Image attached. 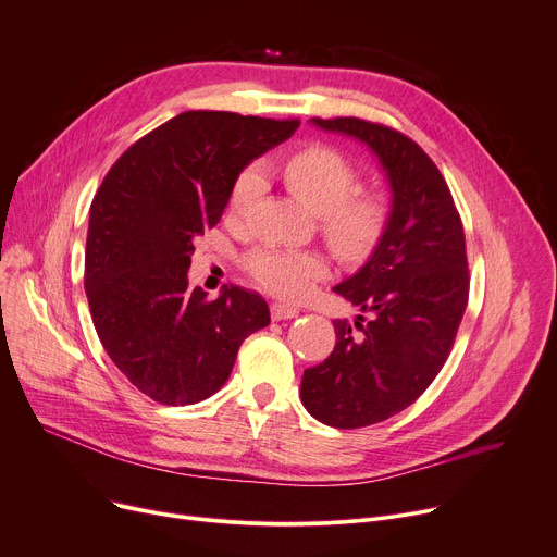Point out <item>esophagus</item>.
I'll return each instance as SVG.
<instances>
[{
	"mask_svg": "<svg viewBox=\"0 0 557 557\" xmlns=\"http://www.w3.org/2000/svg\"><path fill=\"white\" fill-rule=\"evenodd\" d=\"M299 317V310L285 306V304H272V319L274 321H283V319H294Z\"/></svg>",
	"mask_w": 557,
	"mask_h": 557,
	"instance_id": "34e87169",
	"label": "esophagus"
}]
</instances>
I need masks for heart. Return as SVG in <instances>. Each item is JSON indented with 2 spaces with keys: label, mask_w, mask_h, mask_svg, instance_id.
Instances as JSON below:
<instances>
[{
  "label": "heart",
  "mask_w": 557,
  "mask_h": 557,
  "mask_svg": "<svg viewBox=\"0 0 557 557\" xmlns=\"http://www.w3.org/2000/svg\"><path fill=\"white\" fill-rule=\"evenodd\" d=\"M283 180L294 198L319 215L321 234L344 260H362L380 243L388 209L375 193H355L357 171L331 146H308L283 163ZM260 166H247L232 188V209L247 211L263 190ZM247 270L256 283L283 299H304L329 265L317 251L263 247L247 256Z\"/></svg>",
  "instance_id": "1"
}]
</instances>
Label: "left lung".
Here are the masks:
<instances>
[{
	"mask_svg": "<svg viewBox=\"0 0 557 557\" xmlns=\"http://www.w3.org/2000/svg\"><path fill=\"white\" fill-rule=\"evenodd\" d=\"M312 125L362 141L391 188L380 243L333 287L362 314L333 321L335 350L301 380L310 416L355 430L407 409L443 369L468 306L466 234L441 171L416 141L355 116Z\"/></svg>",
	"mask_w": 557,
	"mask_h": 557,
	"instance_id": "8db88e82",
	"label": "left lung"
}]
</instances>
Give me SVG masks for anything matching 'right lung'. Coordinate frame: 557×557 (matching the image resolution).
Masks as SVG:
<instances>
[{"label": "right lung", "instance_id": "obj_1", "mask_svg": "<svg viewBox=\"0 0 557 557\" xmlns=\"http://www.w3.org/2000/svg\"><path fill=\"white\" fill-rule=\"evenodd\" d=\"M297 119L190 110L129 146L89 207L85 292L116 369L161 405H195L228 380L240 344L270 323L256 292L188 289L193 240L215 226L251 159Z\"/></svg>", "mask_w": 557, "mask_h": 557}]
</instances>
